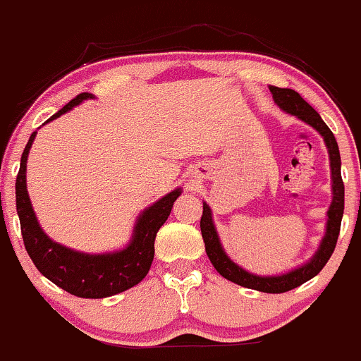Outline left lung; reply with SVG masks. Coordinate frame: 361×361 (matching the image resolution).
<instances>
[{
	"label": "left lung",
	"mask_w": 361,
	"mask_h": 361,
	"mask_svg": "<svg viewBox=\"0 0 361 361\" xmlns=\"http://www.w3.org/2000/svg\"><path fill=\"white\" fill-rule=\"evenodd\" d=\"M269 89H271L272 97H274V101L281 109L295 114L300 120L314 126L317 132L324 137V142L327 145L332 173V204L327 212V231L322 243H320V248L317 250L310 262L295 269V271L288 272V274L260 277L243 271L240 265H236L231 259H228V255H226L219 243V236H217L216 228H214L212 223L211 207L207 204H204V212H202L200 217V231L209 260H211L216 271L221 276L231 281V283L240 284V286L250 288V290L264 293H284L293 290V288H298L300 284L307 283L308 279L319 274L324 269V265L327 264V260L331 259L336 243H338L339 229H341V219L344 211V183L341 178V156H339L338 142H336L329 126L322 121L320 114L296 90L279 89V87H269Z\"/></svg>",
	"instance_id": "8db88e82"
}]
</instances>
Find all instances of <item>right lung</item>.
I'll use <instances>...</instances> for the list:
<instances>
[{
	"label": "right lung",
	"instance_id": "obj_1",
	"mask_svg": "<svg viewBox=\"0 0 361 361\" xmlns=\"http://www.w3.org/2000/svg\"><path fill=\"white\" fill-rule=\"evenodd\" d=\"M89 97H92V94H78L47 121L61 116L73 106L80 104L84 99ZM35 133L37 132L30 135L25 149H23L17 183H15L17 212L20 217L23 245H25V250L32 259L34 265L51 283H54L61 290L68 291L70 295L80 296V298H106V296L118 295V293L135 286L147 276L150 264L154 260V240H156L161 226L166 223L168 216L171 214L174 200L181 195V190L178 188L168 193L159 202H156L142 212L135 229H133V238L128 247L123 248V250L101 253V255L70 250L59 243H54L44 235L37 219H35L32 204H30L29 193H27V156L32 147Z\"/></svg>",
	"mask_w": 361,
	"mask_h": 361
}]
</instances>
